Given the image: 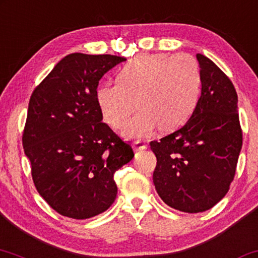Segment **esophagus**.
Here are the masks:
<instances>
[{"label":"esophagus","instance_id":"1","mask_svg":"<svg viewBox=\"0 0 258 258\" xmlns=\"http://www.w3.org/2000/svg\"><path fill=\"white\" fill-rule=\"evenodd\" d=\"M133 148H135L136 151H144L148 148V145L145 144V143H142V142H136L135 144H133Z\"/></svg>","mask_w":258,"mask_h":258}]
</instances>
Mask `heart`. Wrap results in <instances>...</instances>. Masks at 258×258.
<instances>
[{"label": "heart", "instance_id": "b5f03b06", "mask_svg": "<svg viewBox=\"0 0 258 258\" xmlns=\"http://www.w3.org/2000/svg\"><path fill=\"white\" fill-rule=\"evenodd\" d=\"M118 82L97 87V105L116 130L138 106L142 110L123 133L127 138L142 139L157 126L161 131H171L187 121L200 95L201 73L189 54H140L119 70Z\"/></svg>", "mask_w": 258, "mask_h": 258}]
</instances>
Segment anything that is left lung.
<instances>
[{"label": "left lung", "instance_id": "obj_1", "mask_svg": "<svg viewBox=\"0 0 258 258\" xmlns=\"http://www.w3.org/2000/svg\"><path fill=\"white\" fill-rule=\"evenodd\" d=\"M201 96L181 128L150 143L157 158L153 184L175 210L199 213L217 205L230 189L243 144L238 96L230 78L197 54Z\"/></svg>", "mask_w": 258, "mask_h": 258}]
</instances>
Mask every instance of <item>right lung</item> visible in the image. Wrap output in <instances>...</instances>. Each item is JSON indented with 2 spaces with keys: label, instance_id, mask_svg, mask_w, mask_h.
Wrapping results in <instances>:
<instances>
[{
  "label": "right lung",
  "instance_id": "right-lung-1",
  "mask_svg": "<svg viewBox=\"0 0 258 258\" xmlns=\"http://www.w3.org/2000/svg\"><path fill=\"white\" fill-rule=\"evenodd\" d=\"M126 59L71 53L35 88L22 135L38 193L54 211L88 219L112 206L114 172L135 156L131 145L102 122L99 81Z\"/></svg>",
  "mask_w": 258,
  "mask_h": 258
}]
</instances>
